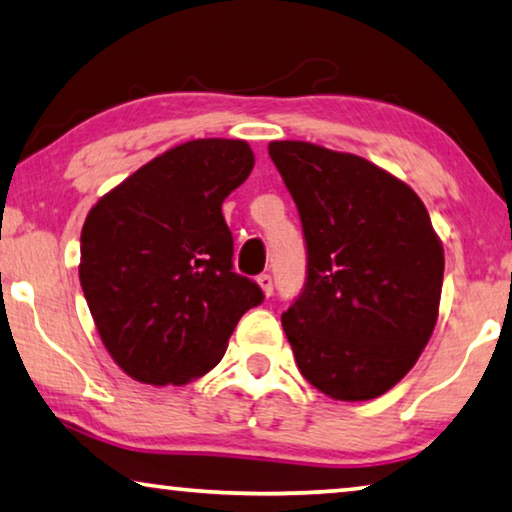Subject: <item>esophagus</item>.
I'll use <instances>...</instances> for the list:
<instances>
[{
    "label": "esophagus",
    "mask_w": 512,
    "mask_h": 512,
    "mask_svg": "<svg viewBox=\"0 0 512 512\" xmlns=\"http://www.w3.org/2000/svg\"><path fill=\"white\" fill-rule=\"evenodd\" d=\"M257 285L262 287L264 296H271L273 294V278L269 276V273H262V276H257Z\"/></svg>",
    "instance_id": "esophagus-1"
}]
</instances>
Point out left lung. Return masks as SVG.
Instances as JSON below:
<instances>
[{
	"label": "left lung",
	"mask_w": 512,
	"mask_h": 512,
	"mask_svg": "<svg viewBox=\"0 0 512 512\" xmlns=\"http://www.w3.org/2000/svg\"><path fill=\"white\" fill-rule=\"evenodd\" d=\"M269 156L299 209L308 278L282 329L301 375L361 402L414 368L439 317L444 248L407 183L354 154L276 140Z\"/></svg>",
	"instance_id": "8db88e82"
}]
</instances>
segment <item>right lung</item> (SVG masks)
Returning a JSON list of instances; mask_svg holds the SVG:
<instances>
[{
    "label": "right lung",
    "mask_w": 512,
    "mask_h": 512,
    "mask_svg": "<svg viewBox=\"0 0 512 512\" xmlns=\"http://www.w3.org/2000/svg\"><path fill=\"white\" fill-rule=\"evenodd\" d=\"M248 142L190 140L149 160L87 213L80 285L114 363L154 386L216 368L243 312L262 303L234 273L225 197L253 172Z\"/></svg>",
    "instance_id": "add662e5"
}]
</instances>
